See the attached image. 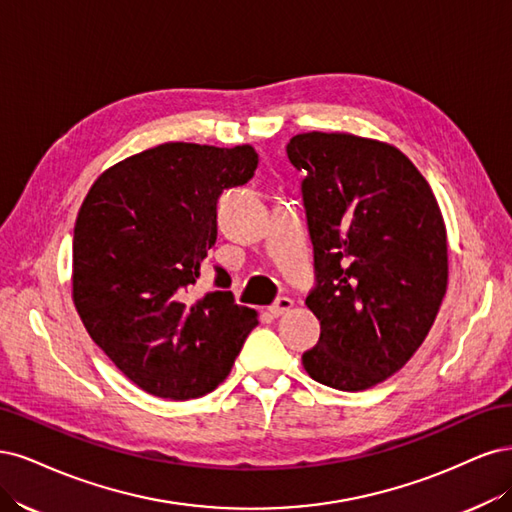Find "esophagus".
Wrapping results in <instances>:
<instances>
[{
  "instance_id": "esophagus-1",
  "label": "esophagus",
  "mask_w": 512,
  "mask_h": 512,
  "mask_svg": "<svg viewBox=\"0 0 512 512\" xmlns=\"http://www.w3.org/2000/svg\"><path fill=\"white\" fill-rule=\"evenodd\" d=\"M291 308H293V300L291 298H278L268 310H270L272 317H280V315H285V312H289Z\"/></svg>"
}]
</instances>
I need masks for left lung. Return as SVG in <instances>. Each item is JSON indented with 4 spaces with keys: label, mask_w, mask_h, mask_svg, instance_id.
I'll return each instance as SVG.
<instances>
[{
    "label": "left lung",
    "mask_w": 512,
    "mask_h": 512,
    "mask_svg": "<svg viewBox=\"0 0 512 512\" xmlns=\"http://www.w3.org/2000/svg\"><path fill=\"white\" fill-rule=\"evenodd\" d=\"M317 285L306 306L321 321L302 355L317 383L364 391L404 368L447 293V229L432 187L387 142L353 134L293 136Z\"/></svg>",
    "instance_id": "1"
}]
</instances>
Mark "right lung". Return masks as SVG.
I'll return each instance as SVG.
<instances>
[{"label":"right lung","instance_id":"right-lung-1","mask_svg":"<svg viewBox=\"0 0 512 512\" xmlns=\"http://www.w3.org/2000/svg\"><path fill=\"white\" fill-rule=\"evenodd\" d=\"M251 144L166 142L108 168L78 210L72 298L89 336L131 383L166 400L217 389L257 325L229 274L193 298L217 242L223 189L249 183Z\"/></svg>","mask_w":512,"mask_h":512}]
</instances>
